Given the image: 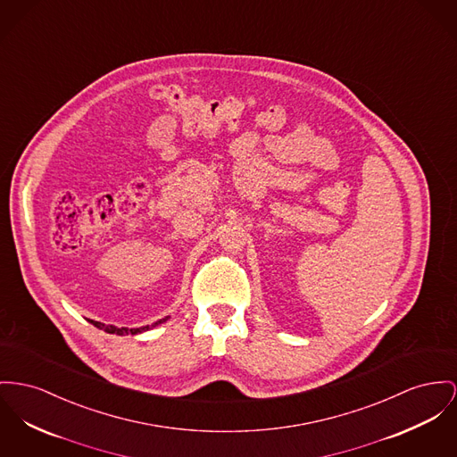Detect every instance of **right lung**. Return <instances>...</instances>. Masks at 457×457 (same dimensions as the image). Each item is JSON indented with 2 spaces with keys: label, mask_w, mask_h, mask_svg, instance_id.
<instances>
[{
  "label": "right lung",
  "mask_w": 457,
  "mask_h": 457,
  "mask_svg": "<svg viewBox=\"0 0 457 457\" xmlns=\"http://www.w3.org/2000/svg\"><path fill=\"white\" fill-rule=\"evenodd\" d=\"M168 319V317H166ZM166 319H161V320H157V322H154L153 326H144V328H137V329H128V328H116V326H105V324H102V322H96V320H90L95 328H98V329H102V331H105V333H109V335H138V333H144V331H149L151 328H155L157 324H161V322H164Z\"/></svg>",
  "instance_id": "obj_1"
}]
</instances>
